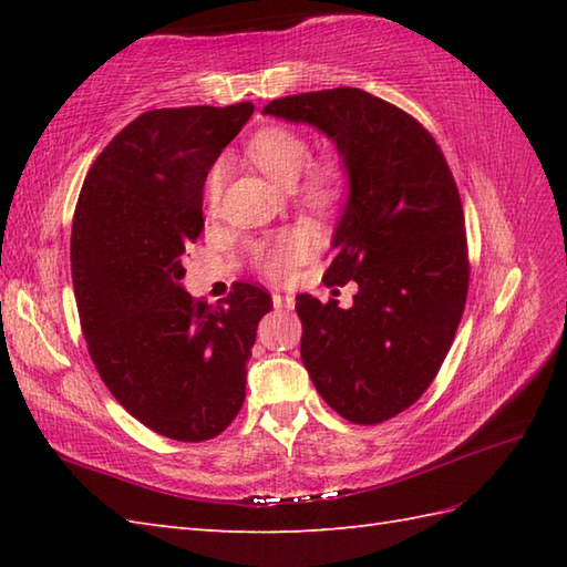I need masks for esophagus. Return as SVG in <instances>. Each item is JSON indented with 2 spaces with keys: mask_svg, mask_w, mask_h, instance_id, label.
<instances>
[{
  "mask_svg": "<svg viewBox=\"0 0 567 567\" xmlns=\"http://www.w3.org/2000/svg\"><path fill=\"white\" fill-rule=\"evenodd\" d=\"M272 307H275V309H287V311H290V309L295 307V297L272 292Z\"/></svg>",
  "mask_w": 567,
  "mask_h": 567,
  "instance_id": "obj_1",
  "label": "esophagus"
}]
</instances>
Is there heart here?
I'll list each match as a JSON object with an SVG mask.
<instances>
[{
    "mask_svg": "<svg viewBox=\"0 0 567 567\" xmlns=\"http://www.w3.org/2000/svg\"><path fill=\"white\" fill-rule=\"evenodd\" d=\"M248 155L262 173H268L275 183H280L285 187H292L311 163V148L307 138L290 128L260 131V134L250 141ZM224 179L226 165L219 163L207 179V199L212 207L221 197ZM302 189L307 199L311 202H331L341 192V171L331 163L311 167L305 177ZM309 248V236L305 231H299V228H292V231H282L280 236H275L270 244L260 246L256 258L265 272L272 277H282L297 260H302L307 256Z\"/></svg>",
    "mask_w": 567,
    "mask_h": 567,
    "instance_id": "b5f03b06",
    "label": "heart"
}]
</instances>
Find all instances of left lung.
<instances>
[{
	"mask_svg": "<svg viewBox=\"0 0 567 567\" xmlns=\"http://www.w3.org/2000/svg\"><path fill=\"white\" fill-rule=\"evenodd\" d=\"M262 114L333 141L348 177L327 285L355 282L351 309L297 295L302 363L333 412L380 424L436 378L467 297L465 219L429 131L355 87L272 100Z\"/></svg>",
	"mask_w": 567,
	"mask_h": 567,
	"instance_id": "left-lung-1",
	"label": "left lung"
}]
</instances>
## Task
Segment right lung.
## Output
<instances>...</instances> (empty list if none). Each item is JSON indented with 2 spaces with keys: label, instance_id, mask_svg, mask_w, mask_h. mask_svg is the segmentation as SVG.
<instances>
[{
  "label": "right lung",
  "instance_id": "right-lung-1",
  "mask_svg": "<svg viewBox=\"0 0 567 567\" xmlns=\"http://www.w3.org/2000/svg\"><path fill=\"white\" fill-rule=\"evenodd\" d=\"M252 110L141 114L92 163L72 219V287L94 368L131 416L175 441L214 439L236 419L272 309L258 285L236 282L209 307L179 282L204 226V179Z\"/></svg>",
  "mask_w": 567,
  "mask_h": 567
}]
</instances>
